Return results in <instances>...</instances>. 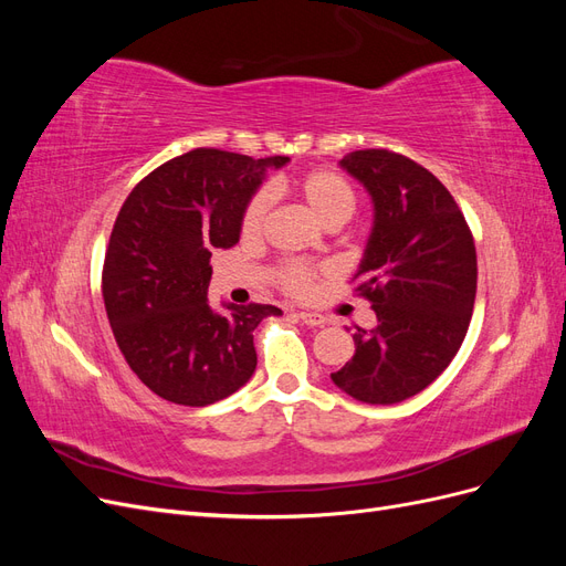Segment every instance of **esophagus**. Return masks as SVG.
I'll list each match as a JSON object with an SVG mask.
<instances>
[{
	"label": "esophagus",
	"mask_w": 566,
	"mask_h": 566,
	"mask_svg": "<svg viewBox=\"0 0 566 566\" xmlns=\"http://www.w3.org/2000/svg\"><path fill=\"white\" fill-rule=\"evenodd\" d=\"M297 318H300L302 323H306V325H312V328H321V325L328 323V318L321 316V314H314V312H300Z\"/></svg>",
	"instance_id": "esophagus-1"
}]
</instances>
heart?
<instances>
[{
  "label": "heart",
  "instance_id": "1",
  "mask_svg": "<svg viewBox=\"0 0 566 566\" xmlns=\"http://www.w3.org/2000/svg\"><path fill=\"white\" fill-rule=\"evenodd\" d=\"M297 191L304 200L306 208L321 221L323 227L339 229L342 224L354 217L356 212V191L354 186L333 169H314L306 177L297 181ZM273 205V193L269 188H260L241 214V235L245 241H256L264 233L269 221V212ZM323 269L306 264L300 260H290L281 266L279 279L283 290L295 297H306L314 290V283Z\"/></svg>",
  "mask_w": 566,
  "mask_h": 566
}]
</instances>
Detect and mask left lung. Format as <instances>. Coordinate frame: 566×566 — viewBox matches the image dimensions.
Segmentation results:
<instances>
[{
    "label": "left lung",
    "mask_w": 566,
    "mask_h": 566,
    "mask_svg": "<svg viewBox=\"0 0 566 566\" xmlns=\"http://www.w3.org/2000/svg\"><path fill=\"white\" fill-rule=\"evenodd\" d=\"M339 167L373 198V231L356 276L378 316L333 382L364 403H399L432 385L465 339L476 295L474 238L430 169L399 153H347Z\"/></svg>",
    "instance_id": "1"
}]
</instances>
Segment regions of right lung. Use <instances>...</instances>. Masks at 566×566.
<instances>
[{
  "instance_id": "1",
  "label": "right lung",
  "mask_w": 566,
  "mask_h": 566,
  "mask_svg": "<svg viewBox=\"0 0 566 566\" xmlns=\"http://www.w3.org/2000/svg\"><path fill=\"white\" fill-rule=\"evenodd\" d=\"M241 153L196 148L134 186L106 250V314L119 352L150 391L181 406H210L256 368L254 328L281 316L273 304H208L214 248H233L241 214L269 167Z\"/></svg>"
}]
</instances>
